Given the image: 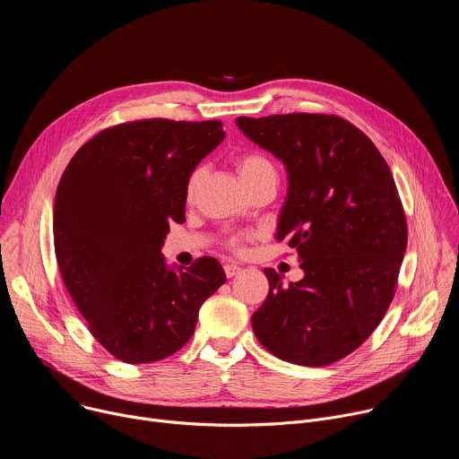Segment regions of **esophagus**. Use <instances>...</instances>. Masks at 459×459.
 Returning a JSON list of instances; mask_svg holds the SVG:
<instances>
[{"label":"esophagus","mask_w":459,"mask_h":459,"mask_svg":"<svg viewBox=\"0 0 459 459\" xmlns=\"http://www.w3.org/2000/svg\"><path fill=\"white\" fill-rule=\"evenodd\" d=\"M223 269H225L227 278H234V276H236V274H239V271H241L236 264H227Z\"/></svg>","instance_id":"1"}]
</instances>
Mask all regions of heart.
<instances>
[{
  "label": "heart",
  "instance_id": "b5f03b06",
  "mask_svg": "<svg viewBox=\"0 0 459 459\" xmlns=\"http://www.w3.org/2000/svg\"><path fill=\"white\" fill-rule=\"evenodd\" d=\"M264 169H273L271 163L264 158L259 156H245L238 161V172H239V178L243 176H248V174H254L257 170H264ZM202 176H204V169H195L190 178H188V183H186V194L192 195V192L195 190V186L200 185L202 181ZM234 247H238V241H234Z\"/></svg>",
  "mask_w": 459,
  "mask_h": 459
}]
</instances>
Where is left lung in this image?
<instances>
[{"instance_id":"1","label":"left lung","mask_w":459,"mask_h":459,"mask_svg":"<svg viewBox=\"0 0 459 459\" xmlns=\"http://www.w3.org/2000/svg\"><path fill=\"white\" fill-rule=\"evenodd\" d=\"M238 128L287 170L276 239L296 248L303 278L254 314L257 342L283 361L323 367L356 351L394 296L407 221L392 172L359 128L338 116L238 117Z\"/></svg>"}]
</instances>
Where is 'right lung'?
Masks as SVG:
<instances>
[{"label":"right lung","instance_id":"add662e5","mask_svg":"<svg viewBox=\"0 0 459 459\" xmlns=\"http://www.w3.org/2000/svg\"><path fill=\"white\" fill-rule=\"evenodd\" d=\"M221 121L142 119L103 130L65 169L54 202L57 267L92 336L125 363L179 351L227 276L214 257L188 269L161 254L185 221L186 183L221 142Z\"/></svg>","mask_w":459,"mask_h":459}]
</instances>
